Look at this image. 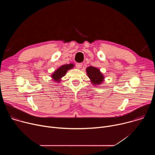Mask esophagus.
<instances>
[{
	"mask_svg": "<svg viewBox=\"0 0 155 155\" xmlns=\"http://www.w3.org/2000/svg\"><path fill=\"white\" fill-rule=\"evenodd\" d=\"M82 65H83V64L82 63H77L76 64V67L78 69H80L82 68Z\"/></svg>",
	"mask_w": 155,
	"mask_h": 155,
	"instance_id": "1",
	"label": "esophagus"
}]
</instances>
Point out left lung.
Returning <instances> with one entry per match:
<instances>
[{"label": "left lung", "instance_id": "8db88e82", "mask_svg": "<svg viewBox=\"0 0 155 155\" xmlns=\"http://www.w3.org/2000/svg\"><path fill=\"white\" fill-rule=\"evenodd\" d=\"M86 72L93 84H99L103 81L104 76L98 69L90 66L86 69Z\"/></svg>", "mask_w": 155, "mask_h": 155}]
</instances>
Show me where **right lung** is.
I'll return each instance as SVG.
<instances>
[{
	"label": "right lung",
	"instance_id": "add662e5",
	"mask_svg": "<svg viewBox=\"0 0 155 155\" xmlns=\"http://www.w3.org/2000/svg\"><path fill=\"white\" fill-rule=\"evenodd\" d=\"M74 64H66V65H63L61 67H60L59 69H58L52 75V78L57 81H59V80L64 77L66 72H68V70L72 69L74 67Z\"/></svg>",
	"mask_w": 155,
	"mask_h": 155
}]
</instances>
